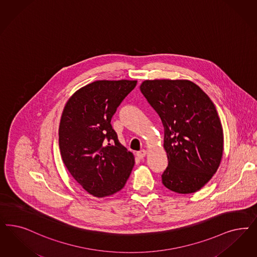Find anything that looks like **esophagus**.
<instances>
[{
	"mask_svg": "<svg viewBox=\"0 0 257 257\" xmlns=\"http://www.w3.org/2000/svg\"><path fill=\"white\" fill-rule=\"evenodd\" d=\"M136 155H137V157L139 158V159H144V157H146V155H147V150L143 149L141 151H138L136 153Z\"/></svg>",
	"mask_w": 257,
	"mask_h": 257,
	"instance_id": "obj_1",
	"label": "esophagus"
}]
</instances>
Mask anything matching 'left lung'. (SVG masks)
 I'll return each instance as SVG.
<instances>
[{
    "label": "left lung",
    "instance_id": "1",
    "mask_svg": "<svg viewBox=\"0 0 257 257\" xmlns=\"http://www.w3.org/2000/svg\"><path fill=\"white\" fill-rule=\"evenodd\" d=\"M140 90L165 128L168 166L163 184L179 194L200 190L223 155V130L214 103L187 79H147Z\"/></svg>",
    "mask_w": 257,
    "mask_h": 257
}]
</instances>
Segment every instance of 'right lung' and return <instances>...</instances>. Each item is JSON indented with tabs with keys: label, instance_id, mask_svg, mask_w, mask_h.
Listing matches in <instances>:
<instances>
[{
	"label": "right lung",
	"instance_id": "right-lung-1",
	"mask_svg": "<svg viewBox=\"0 0 257 257\" xmlns=\"http://www.w3.org/2000/svg\"><path fill=\"white\" fill-rule=\"evenodd\" d=\"M137 80H96L73 93L63 108L58 144L62 161L84 190L105 198L121 190L134 156L119 142L111 117Z\"/></svg>",
	"mask_w": 257,
	"mask_h": 257
}]
</instances>
